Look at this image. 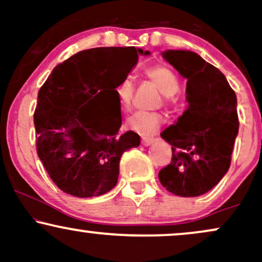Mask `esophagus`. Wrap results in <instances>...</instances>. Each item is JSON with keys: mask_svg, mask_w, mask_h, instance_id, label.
<instances>
[{"mask_svg": "<svg viewBox=\"0 0 262 262\" xmlns=\"http://www.w3.org/2000/svg\"><path fill=\"white\" fill-rule=\"evenodd\" d=\"M154 141H155L154 138H143V139H141V144L145 146H149V145H151Z\"/></svg>", "mask_w": 262, "mask_h": 262, "instance_id": "esophagus-1", "label": "esophagus"}]
</instances>
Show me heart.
<instances>
[{"label":"heart","mask_w":262,"mask_h":262,"mask_svg":"<svg viewBox=\"0 0 262 262\" xmlns=\"http://www.w3.org/2000/svg\"><path fill=\"white\" fill-rule=\"evenodd\" d=\"M145 75L149 77L156 87L160 90L166 100H172V96L176 95L180 90L179 79L171 69L165 65H156L146 69ZM134 86L130 79H124L118 83L116 89V95L118 98V103L122 110H128L130 107L132 98H133ZM161 124V116L158 113L137 112L130 116L127 121V125L130 130L140 135H150L155 133L156 129Z\"/></svg>","instance_id":"1"}]
</instances>
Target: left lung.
<instances>
[{
	"label": "left lung",
	"instance_id": "1",
	"mask_svg": "<svg viewBox=\"0 0 262 262\" xmlns=\"http://www.w3.org/2000/svg\"><path fill=\"white\" fill-rule=\"evenodd\" d=\"M162 58L186 83L187 110L161 133L172 145L171 164L159 180L171 193L197 197L223 179L230 166L239 121L236 96L215 66L189 50H166Z\"/></svg>",
	"mask_w": 262,
	"mask_h": 262
}]
</instances>
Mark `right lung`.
I'll return each mask as SVG.
<instances>
[{
    "mask_svg": "<svg viewBox=\"0 0 262 262\" xmlns=\"http://www.w3.org/2000/svg\"><path fill=\"white\" fill-rule=\"evenodd\" d=\"M140 48L82 50L53 69L39 90L34 125L37 151L58 187L89 198L117 185L123 152L140 144L134 132L118 135L116 89L138 64Z\"/></svg>",
    "mask_w": 262,
    "mask_h": 262,
    "instance_id": "add662e5",
    "label": "right lung"
}]
</instances>
